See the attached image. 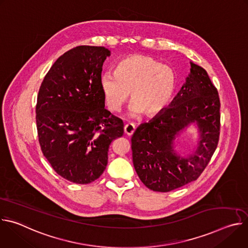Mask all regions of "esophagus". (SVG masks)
Here are the masks:
<instances>
[{"instance_id": "obj_1", "label": "esophagus", "mask_w": 248, "mask_h": 248, "mask_svg": "<svg viewBox=\"0 0 248 248\" xmlns=\"http://www.w3.org/2000/svg\"><path fill=\"white\" fill-rule=\"evenodd\" d=\"M135 131V126L133 124H127L124 125V133L128 136L132 135Z\"/></svg>"}]
</instances>
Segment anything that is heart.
<instances>
[{"instance_id":"obj_1","label":"heart","mask_w":248,"mask_h":248,"mask_svg":"<svg viewBox=\"0 0 248 248\" xmlns=\"http://www.w3.org/2000/svg\"><path fill=\"white\" fill-rule=\"evenodd\" d=\"M99 86L105 106L111 112L122 109L130 92L129 114L155 117L167 107L173 94L175 74L170 66L152 57L131 55L117 64L115 74H103Z\"/></svg>"}]
</instances>
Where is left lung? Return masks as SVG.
Here are the masks:
<instances>
[{"label":"left lung","instance_id":"left-lung-1","mask_svg":"<svg viewBox=\"0 0 248 248\" xmlns=\"http://www.w3.org/2000/svg\"><path fill=\"white\" fill-rule=\"evenodd\" d=\"M189 75L168 108L141 124L131 137L134 169L149 189L168 192L196 181L213 156L220 135V99L206 70L190 62ZM190 125L199 140L193 154L176 151Z\"/></svg>","mask_w":248,"mask_h":248}]
</instances>
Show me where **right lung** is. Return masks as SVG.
I'll return each instance as SVG.
<instances>
[{"mask_svg": "<svg viewBox=\"0 0 248 248\" xmlns=\"http://www.w3.org/2000/svg\"><path fill=\"white\" fill-rule=\"evenodd\" d=\"M111 52L78 46L62 55L40 86L36 124L43 155L63 179L87 185L103 173L124 123L105 109L99 78Z\"/></svg>", "mask_w": 248, "mask_h": 248, "instance_id": "right-lung-1", "label": "right lung"}]
</instances>
